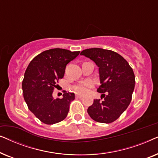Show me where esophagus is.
Returning <instances> with one entry per match:
<instances>
[{"mask_svg": "<svg viewBox=\"0 0 158 158\" xmlns=\"http://www.w3.org/2000/svg\"><path fill=\"white\" fill-rule=\"evenodd\" d=\"M75 96H76V98H83V96H82V95H79V94H77Z\"/></svg>", "mask_w": 158, "mask_h": 158, "instance_id": "obj_1", "label": "esophagus"}]
</instances>
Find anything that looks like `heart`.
I'll use <instances>...</instances> for the list:
<instances>
[{"instance_id":"1","label":"heart","mask_w":158,"mask_h":158,"mask_svg":"<svg viewBox=\"0 0 158 158\" xmlns=\"http://www.w3.org/2000/svg\"><path fill=\"white\" fill-rule=\"evenodd\" d=\"M93 86V84L90 81H86L84 83H80L78 85H76L74 87V90L75 92L80 94H85L88 92L90 88H91Z\"/></svg>"}]
</instances>
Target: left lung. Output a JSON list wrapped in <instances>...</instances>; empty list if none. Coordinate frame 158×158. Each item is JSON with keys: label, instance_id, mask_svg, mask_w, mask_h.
<instances>
[{"label": "left lung", "instance_id": "obj_1", "mask_svg": "<svg viewBox=\"0 0 158 158\" xmlns=\"http://www.w3.org/2000/svg\"><path fill=\"white\" fill-rule=\"evenodd\" d=\"M81 55L93 60L98 67L101 85L97 91L103 99H94L88 113L94 121L109 124L114 122L127 109L135 89L132 68L122 56L101 48L82 51Z\"/></svg>", "mask_w": 158, "mask_h": 158}]
</instances>
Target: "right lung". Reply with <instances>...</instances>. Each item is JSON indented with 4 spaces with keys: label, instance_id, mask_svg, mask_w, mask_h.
<instances>
[{
    "label": "right lung",
    "instance_id": "1",
    "mask_svg": "<svg viewBox=\"0 0 158 158\" xmlns=\"http://www.w3.org/2000/svg\"><path fill=\"white\" fill-rule=\"evenodd\" d=\"M80 52L51 49L42 52L30 62L22 82L23 98L28 108L41 122L54 124L68 115L75 94L64 92L62 98H54L56 83L63 77L66 65Z\"/></svg>",
    "mask_w": 158,
    "mask_h": 158
}]
</instances>
